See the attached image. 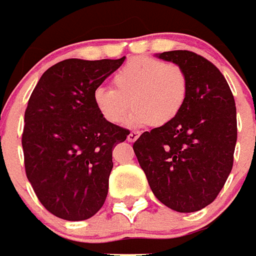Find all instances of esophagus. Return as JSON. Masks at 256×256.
Listing matches in <instances>:
<instances>
[{
	"mask_svg": "<svg viewBox=\"0 0 256 256\" xmlns=\"http://www.w3.org/2000/svg\"><path fill=\"white\" fill-rule=\"evenodd\" d=\"M138 136H140V134L138 132H134V130H132L130 134H128V138H126V140L130 141V142H134V141L138 140Z\"/></svg>",
	"mask_w": 256,
	"mask_h": 256,
	"instance_id": "esophagus-1",
	"label": "esophagus"
}]
</instances>
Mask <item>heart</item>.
<instances>
[{"instance_id": "1", "label": "heart", "mask_w": 256, "mask_h": 256, "mask_svg": "<svg viewBox=\"0 0 256 256\" xmlns=\"http://www.w3.org/2000/svg\"><path fill=\"white\" fill-rule=\"evenodd\" d=\"M112 84L114 88L98 87L92 94L98 112L112 126L126 122L130 106L132 126H168L181 114L189 91L182 67L150 56L128 60L116 71Z\"/></svg>"}]
</instances>
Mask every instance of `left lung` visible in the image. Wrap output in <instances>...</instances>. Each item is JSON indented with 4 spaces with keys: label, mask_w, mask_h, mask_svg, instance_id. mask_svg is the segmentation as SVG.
<instances>
[{
    "label": "left lung",
    "mask_w": 256,
    "mask_h": 256,
    "mask_svg": "<svg viewBox=\"0 0 256 256\" xmlns=\"http://www.w3.org/2000/svg\"><path fill=\"white\" fill-rule=\"evenodd\" d=\"M158 58L185 70L188 99L174 122L134 141V154L158 201L176 212H198L216 200L232 169L234 96L222 72L201 55L174 50Z\"/></svg>",
    "instance_id": "obj_1"
}]
</instances>
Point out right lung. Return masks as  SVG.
I'll use <instances>...</instances> for the list:
<instances>
[{
  "label": "right lung",
  "instance_id": "1",
  "mask_svg": "<svg viewBox=\"0 0 256 256\" xmlns=\"http://www.w3.org/2000/svg\"><path fill=\"white\" fill-rule=\"evenodd\" d=\"M120 59H66L40 76L28 102L22 132L24 172L47 212L84 220L103 206L112 149L130 130L106 122L92 94Z\"/></svg>",
  "mask_w": 256,
  "mask_h": 256
}]
</instances>
